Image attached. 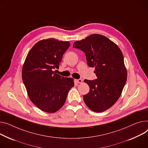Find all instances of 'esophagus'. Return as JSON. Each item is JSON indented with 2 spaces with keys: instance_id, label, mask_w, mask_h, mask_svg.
Here are the masks:
<instances>
[{
  "instance_id": "esophagus-1",
  "label": "esophagus",
  "mask_w": 148,
  "mask_h": 148,
  "mask_svg": "<svg viewBox=\"0 0 148 148\" xmlns=\"http://www.w3.org/2000/svg\"><path fill=\"white\" fill-rule=\"evenodd\" d=\"M75 82H77V83H81L83 82V80L81 79V78H79V79H76L75 80Z\"/></svg>"
}]
</instances>
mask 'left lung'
Masks as SVG:
<instances>
[{
  "label": "left lung",
  "mask_w": 148,
  "mask_h": 148,
  "mask_svg": "<svg viewBox=\"0 0 148 148\" xmlns=\"http://www.w3.org/2000/svg\"><path fill=\"white\" fill-rule=\"evenodd\" d=\"M74 48L83 51L87 65L95 67L97 79L84 80L90 87L83 96L86 105L96 112L111 108L119 99L127 80V70L120 49L106 37L92 34L76 41Z\"/></svg>",
  "instance_id": "8db88e82"
}]
</instances>
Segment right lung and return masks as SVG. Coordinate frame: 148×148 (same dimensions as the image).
<instances>
[{
  "label": "right lung",
  "mask_w": 148,
  "mask_h": 148,
  "mask_svg": "<svg viewBox=\"0 0 148 148\" xmlns=\"http://www.w3.org/2000/svg\"><path fill=\"white\" fill-rule=\"evenodd\" d=\"M69 42L54 38L36 43L28 53L23 70V81L31 101L42 111L53 113L64 105L74 79L53 71L59 68Z\"/></svg>",
  "instance_id": "right-lung-1"
}]
</instances>
